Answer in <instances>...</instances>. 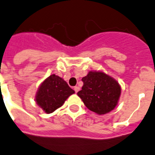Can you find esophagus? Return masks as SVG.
I'll return each instance as SVG.
<instances>
[{"label": "esophagus", "mask_w": 155, "mask_h": 155, "mask_svg": "<svg viewBox=\"0 0 155 155\" xmlns=\"http://www.w3.org/2000/svg\"><path fill=\"white\" fill-rule=\"evenodd\" d=\"M74 91H75L76 93H77L78 91H79V87H77V86H76V87H74Z\"/></svg>", "instance_id": "obj_1"}]
</instances>
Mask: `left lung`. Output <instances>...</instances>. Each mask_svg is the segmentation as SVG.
<instances>
[{
    "label": "left lung",
    "instance_id": "1",
    "mask_svg": "<svg viewBox=\"0 0 155 155\" xmlns=\"http://www.w3.org/2000/svg\"><path fill=\"white\" fill-rule=\"evenodd\" d=\"M82 80L83 86L77 94L89 110L104 115L116 107L121 87L114 78L101 71H90Z\"/></svg>",
    "mask_w": 155,
    "mask_h": 155
}]
</instances>
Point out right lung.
<instances>
[{
	"instance_id": "obj_1",
	"label": "right lung",
	"mask_w": 155,
	"mask_h": 155,
	"mask_svg": "<svg viewBox=\"0 0 155 155\" xmlns=\"http://www.w3.org/2000/svg\"><path fill=\"white\" fill-rule=\"evenodd\" d=\"M74 93L62 78L52 74L40 84L35 101L47 114H50L61 107Z\"/></svg>"
}]
</instances>
